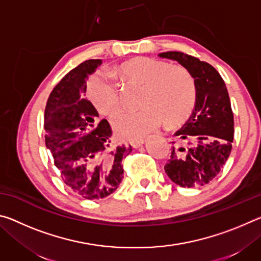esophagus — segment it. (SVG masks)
<instances>
[{
    "label": "esophagus",
    "mask_w": 261,
    "mask_h": 261,
    "mask_svg": "<svg viewBox=\"0 0 261 261\" xmlns=\"http://www.w3.org/2000/svg\"><path fill=\"white\" fill-rule=\"evenodd\" d=\"M144 144V139H139V140H136V141H132L131 143V146L134 147V148H138V147H140L141 145Z\"/></svg>",
    "instance_id": "esophagus-1"
}]
</instances>
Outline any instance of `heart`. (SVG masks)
Instances as JSON below:
<instances>
[{
	"instance_id": "b5f03b06",
	"label": "heart",
	"mask_w": 261,
	"mask_h": 261,
	"mask_svg": "<svg viewBox=\"0 0 261 261\" xmlns=\"http://www.w3.org/2000/svg\"><path fill=\"white\" fill-rule=\"evenodd\" d=\"M116 73L126 83L143 85L139 110H123L112 120L116 134L137 140L155 130L184 122L196 105L194 79L187 69L152 57H136L118 65ZM87 96L100 114L113 115L121 107L120 90L112 79L95 74L87 84Z\"/></svg>"
}]
</instances>
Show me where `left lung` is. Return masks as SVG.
I'll return each instance as SVG.
<instances>
[{"instance_id": "obj_1", "label": "left lung", "mask_w": 261, "mask_h": 261, "mask_svg": "<svg viewBox=\"0 0 261 261\" xmlns=\"http://www.w3.org/2000/svg\"><path fill=\"white\" fill-rule=\"evenodd\" d=\"M177 61L191 73L197 91L196 106L171 141L170 159L165 166L169 178L182 188L202 187L216 177L230 155L233 114L222 77L207 62L180 51L161 53Z\"/></svg>"}]
</instances>
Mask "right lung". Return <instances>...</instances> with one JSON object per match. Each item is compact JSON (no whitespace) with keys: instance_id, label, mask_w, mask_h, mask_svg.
Listing matches in <instances>:
<instances>
[{"instance_id":"right-lung-1","label":"right lung","mask_w":261,"mask_h":261,"mask_svg":"<svg viewBox=\"0 0 261 261\" xmlns=\"http://www.w3.org/2000/svg\"><path fill=\"white\" fill-rule=\"evenodd\" d=\"M101 60L83 62L53 88L45 109V141L69 189L93 200L112 194L122 182V160L131 146H112L113 130L86 100V82Z\"/></svg>"}]
</instances>
